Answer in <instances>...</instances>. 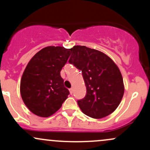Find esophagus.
<instances>
[{
	"label": "esophagus",
	"mask_w": 150,
	"mask_h": 150,
	"mask_svg": "<svg viewBox=\"0 0 150 150\" xmlns=\"http://www.w3.org/2000/svg\"><path fill=\"white\" fill-rule=\"evenodd\" d=\"M69 91H70V94H72L73 93V88H70V89H69Z\"/></svg>",
	"instance_id": "1"
}]
</instances>
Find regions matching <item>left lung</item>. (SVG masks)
Here are the masks:
<instances>
[{"label": "left lung", "instance_id": "8db88e82", "mask_svg": "<svg viewBox=\"0 0 150 150\" xmlns=\"http://www.w3.org/2000/svg\"><path fill=\"white\" fill-rule=\"evenodd\" d=\"M68 62L82 71L87 94L77 104L85 115L102 118L113 113L124 94L122 75L107 55L85 46L71 49Z\"/></svg>", "mask_w": 150, "mask_h": 150}]
</instances>
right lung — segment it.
Listing matches in <instances>:
<instances>
[{
  "label": "right lung",
  "mask_w": 150,
  "mask_h": 150,
  "mask_svg": "<svg viewBox=\"0 0 150 150\" xmlns=\"http://www.w3.org/2000/svg\"><path fill=\"white\" fill-rule=\"evenodd\" d=\"M70 51L71 49L62 46H47L36 53L27 64L20 82V94L34 114L51 116L68 98L70 92L63 85L61 71Z\"/></svg>",
  "instance_id": "right-lung-1"
}]
</instances>
